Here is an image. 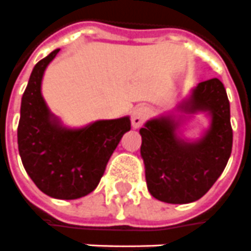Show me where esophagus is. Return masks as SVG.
<instances>
[{
	"instance_id": "34e87169",
	"label": "esophagus",
	"mask_w": 251,
	"mask_h": 251,
	"mask_svg": "<svg viewBox=\"0 0 251 251\" xmlns=\"http://www.w3.org/2000/svg\"><path fill=\"white\" fill-rule=\"evenodd\" d=\"M149 108L147 106H139V108H136L134 112H132V115H131V124H132V127L134 128H139L142 127V124L146 122V119L149 117Z\"/></svg>"
}]
</instances>
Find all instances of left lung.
<instances>
[{
	"label": "left lung",
	"mask_w": 251,
	"mask_h": 251,
	"mask_svg": "<svg viewBox=\"0 0 251 251\" xmlns=\"http://www.w3.org/2000/svg\"><path fill=\"white\" fill-rule=\"evenodd\" d=\"M181 115L176 116V112ZM205 113L210 127L196 141L179 137L185 114ZM140 155L151 196L169 204H188L207 193L223 173L232 149L230 101L218 78L200 82L176 113L150 119L140 128Z\"/></svg>",
	"instance_id": "1"
}]
</instances>
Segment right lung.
Masks as SVG:
<instances>
[{
	"label": "right lung",
	"mask_w": 251,
	"mask_h": 251,
	"mask_svg": "<svg viewBox=\"0 0 251 251\" xmlns=\"http://www.w3.org/2000/svg\"><path fill=\"white\" fill-rule=\"evenodd\" d=\"M59 49L39 60L21 99L19 152L35 185L47 196L74 200L93 192L122 136L131 129L128 116L97 120L69 128L51 113L42 96L47 66Z\"/></svg>",
	"instance_id": "1"
}]
</instances>
